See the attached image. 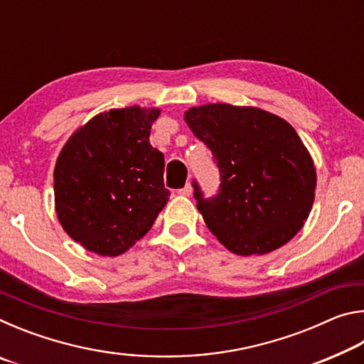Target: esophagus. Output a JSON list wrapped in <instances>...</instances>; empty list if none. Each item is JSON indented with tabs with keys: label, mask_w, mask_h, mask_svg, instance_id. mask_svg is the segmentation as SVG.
Instances as JSON below:
<instances>
[{
	"label": "esophagus",
	"mask_w": 364,
	"mask_h": 364,
	"mask_svg": "<svg viewBox=\"0 0 364 364\" xmlns=\"http://www.w3.org/2000/svg\"><path fill=\"white\" fill-rule=\"evenodd\" d=\"M178 194H180V196H186V197H189L191 194H193V186H191V183H188L186 186H184L183 189L178 191Z\"/></svg>",
	"instance_id": "esophagus-1"
}]
</instances>
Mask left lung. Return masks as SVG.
I'll return each instance as SVG.
<instances>
[{"mask_svg":"<svg viewBox=\"0 0 364 364\" xmlns=\"http://www.w3.org/2000/svg\"><path fill=\"white\" fill-rule=\"evenodd\" d=\"M220 168V193L197 210L208 230L236 255H264L297 234L315 200L316 168L291 123L267 110L204 104L184 112Z\"/></svg>","mask_w":364,"mask_h":364,"instance_id":"left-lung-1","label":"left lung"}]
</instances>
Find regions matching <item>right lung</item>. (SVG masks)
Returning a JSON list of instances; mask_svg holds the SVG:
<instances>
[{
    "label": "right lung",
    "instance_id": "1",
    "mask_svg": "<svg viewBox=\"0 0 364 364\" xmlns=\"http://www.w3.org/2000/svg\"><path fill=\"white\" fill-rule=\"evenodd\" d=\"M159 107L95 115L70 134L54 167V208L73 241L117 257L151 230L167 205L164 154L149 143Z\"/></svg>",
    "mask_w": 364,
    "mask_h": 364
}]
</instances>
